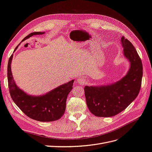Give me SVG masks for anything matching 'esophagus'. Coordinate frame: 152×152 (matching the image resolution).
I'll list each match as a JSON object with an SVG mask.
<instances>
[{"label":"esophagus","instance_id":"1","mask_svg":"<svg viewBox=\"0 0 152 152\" xmlns=\"http://www.w3.org/2000/svg\"><path fill=\"white\" fill-rule=\"evenodd\" d=\"M77 83H78L80 85H83L85 83V80L83 77H79V78L77 80Z\"/></svg>","mask_w":152,"mask_h":152}]
</instances>
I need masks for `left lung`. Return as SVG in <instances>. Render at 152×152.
Listing matches in <instances>:
<instances>
[{"label":"left lung","mask_w":152,"mask_h":152,"mask_svg":"<svg viewBox=\"0 0 152 152\" xmlns=\"http://www.w3.org/2000/svg\"><path fill=\"white\" fill-rule=\"evenodd\" d=\"M125 57L130 62L127 75L111 85L85 86L86 104L93 115L99 117L113 116L127 108L140 92L142 77V65L132 43L121 38Z\"/></svg>","instance_id":"left-lung-1"}]
</instances>
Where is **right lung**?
I'll use <instances>...</instances> for the list:
<instances>
[{"instance_id":"right-lung-1","label":"right lung","mask_w":152,"mask_h":152,"mask_svg":"<svg viewBox=\"0 0 152 152\" xmlns=\"http://www.w3.org/2000/svg\"><path fill=\"white\" fill-rule=\"evenodd\" d=\"M43 34L45 32L30 33L22 41L34 35H41ZM18 46H16L14 51ZM12 57L13 55H11L7 66L8 87L12 101L26 115L33 120L39 122H53L60 119L66 110L67 97L72 89L75 80H72L60 85L44 95L39 96L28 95L21 90L14 81L11 69Z\"/></svg>"}]
</instances>
